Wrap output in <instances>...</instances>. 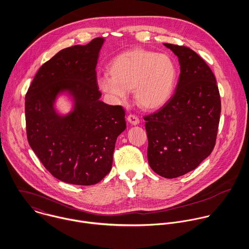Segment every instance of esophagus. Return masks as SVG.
<instances>
[{"label": "esophagus", "mask_w": 249, "mask_h": 249, "mask_svg": "<svg viewBox=\"0 0 249 249\" xmlns=\"http://www.w3.org/2000/svg\"><path fill=\"white\" fill-rule=\"evenodd\" d=\"M127 120L132 124V125H138L140 123V119L137 115L135 114H129L127 117Z\"/></svg>", "instance_id": "esophagus-1"}]
</instances>
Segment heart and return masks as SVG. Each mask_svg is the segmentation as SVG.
I'll return each instance as SVG.
<instances>
[{"label":"heart","mask_w":249,"mask_h":249,"mask_svg":"<svg viewBox=\"0 0 249 249\" xmlns=\"http://www.w3.org/2000/svg\"><path fill=\"white\" fill-rule=\"evenodd\" d=\"M109 76L98 79L101 91L116 103L134 90L138 105L147 110L161 107L170 99L176 82V67L170 56L145 49L126 51L108 65Z\"/></svg>","instance_id":"obj_1"}]
</instances>
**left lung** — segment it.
Returning <instances> with one entry per match:
<instances>
[{
	"instance_id": "left-lung-1",
	"label": "left lung",
	"mask_w": 249,
	"mask_h": 249,
	"mask_svg": "<svg viewBox=\"0 0 249 249\" xmlns=\"http://www.w3.org/2000/svg\"><path fill=\"white\" fill-rule=\"evenodd\" d=\"M163 45L178 56V84L173 96L143 118L150 167L172 179L196 169L212 153L221 102L215 77L201 56L185 46Z\"/></svg>"
}]
</instances>
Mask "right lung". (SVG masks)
<instances>
[{"label":"right lung","mask_w":249,"mask_h":249,"mask_svg":"<svg viewBox=\"0 0 249 249\" xmlns=\"http://www.w3.org/2000/svg\"><path fill=\"white\" fill-rule=\"evenodd\" d=\"M104 38L59 51L37 71L25 99L30 146L56 179L80 186L100 182L111 169L117 137L126 129L125 110L100 101L96 65ZM74 100L73 110L59 116V93Z\"/></svg>","instance_id":"obj_1"}]
</instances>
